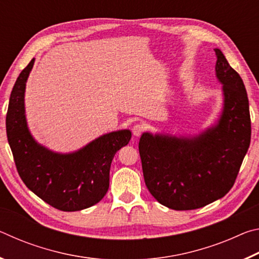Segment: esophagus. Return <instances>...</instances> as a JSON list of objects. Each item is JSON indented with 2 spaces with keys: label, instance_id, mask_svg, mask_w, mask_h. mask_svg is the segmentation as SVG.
I'll return each instance as SVG.
<instances>
[{
  "label": "esophagus",
  "instance_id": "obj_1",
  "mask_svg": "<svg viewBox=\"0 0 259 259\" xmlns=\"http://www.w3.org/2000/svg\"><path fill=\"white\" fill-rule=\"evenodd\" d=\"M144 131H145V126H144L143 124H135L133 126V134H134V136H136V137H139V136L142 135Z\"/></svg>",
  "mask_w": 259,
  "mask_h": 259
}]
</instances>
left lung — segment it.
I'll return each mask as SVG.
<instances>
[{
	"label": "left lung",
	"instance_id": "8db88e82",
	"mask_svg": "<svg viewBox=\"0 0 259 259\" xmlns=\"http://www.w3.org/2000/svg\"><path fill=\"white\" fill-rule=\"evenodd\" d=\"M216 74L224 108L212 128L192 138L143 134L139 154L151 194L174 210H194L221 199L233 187L251 138L247 91L219 49Z\"/></svg>",
	"mask_w": 259,
	"mask_h": 259
}]
</instances>
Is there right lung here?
Wrapping results in <instances>:
<instances>
[{
	"label": "right lung",
	"mask_w": 259,
	"mask_h": 259,
	"mask_svg": "<svg viewBox=\"0 0 259 259\" xmlns=\"http://www.w3.org/2000/svg\"><path fill=\"white\" fill-rule=\"evenodd\" d=\"M34 60L14 85L7 113L9 145L21 181L34 194L61 211H77L98 203L109 186V169L115 153L128 145L129 130L109 133L72 154H58L35 142L25 117L26 81Z\"/></svg>",
	"instance_id": "add662e5"
}]
</instances>
